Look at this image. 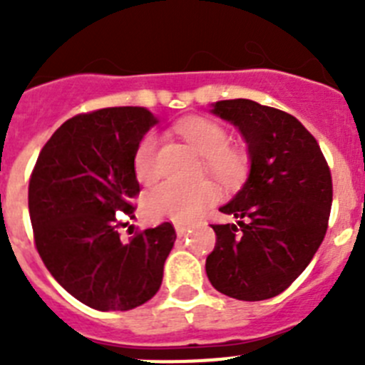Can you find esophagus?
I'll return each instance as SVG.
<instances>
[{
    "label": "esophagus",
    "instance_id": "obj_1",
    "mask_svg": "<svg viewBox=\"0 0 365 365\" xmlns=\"http://www.w3.org/2000/svg\"><path fill=\"white\" fill-rule=\"evenodd\" d=\"M175 232L179 237H182V235H186L190 232V227L188 225H182V222H177L175 225Z\"/></svg>",
    "mask_w": 365,
    "mask_h": 365
}]
</instances>
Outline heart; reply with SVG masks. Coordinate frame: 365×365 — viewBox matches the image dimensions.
Instances as JSON below:
<instances>
[{"label":"heart","instance_id":"obj_1","mask_svg":"<svg viewBox=\"0 0 365 365\" xmlns=\"http://www.w3.org/2000/svg\"><path fill=\"white\" fill-rule=\"evenodd\" d=\"M177 130L186 143L192 144L205 159L206 172L225 186L241 185L248 172L247 155L228 148L230 137L227 130L217 122L205 118L182 120ZM157 150L159 137L148 133L140 138L133 153V172L140 182H151L157 179ZM219 192L210 180L199 185H179L166 180L155 186L144 197V210L151 219H172L177 222H190L197 217L206 206L217 201Z\"/></svg>","mask_w":365,"mask_h":365}]
</instances>
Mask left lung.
I'll list each match as a JSON object with an SVG mask.
<instances>
[{"instance_id":"obj_1","label":"left lung","mask_w":365,"mask_h":365,"mask_svg":"<svg viewBox=\"0 0 365 365\" xmlns=\"http://www.w3.org/2000/svg\"><path fill=\"white\" fill-rule=\"evenodd\" d=\"M210 111L243 135L250 170L243 188L219 208L237 225H212L217 240L206 257V276L230 298H274L324 241L333 202L327 160L289 113L247 98L219 100Z\"/></svg>"}]
</instances>
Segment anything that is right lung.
I'll return each instance as SVG.
<instances>
[{
	"label": "right lung",
	"mask_w": 365,
	"mask_h": 365,
	"mask_svg": "<svg viewBox=\"0 0 365 365\" xmlns=\"http://www.w3.org/2000/svg\"><path fill=\"white\" fill-rule=\"evenodd\" d=\"M146 108H106L63 122L38 155L29 214L45 267L96 311H130L160 289L175 243L170 222L122 240L117 215L135 217L133 153L157 124Z\"/></svg>",
	"instance_id": "right-lung-1"
}]
</instances>
